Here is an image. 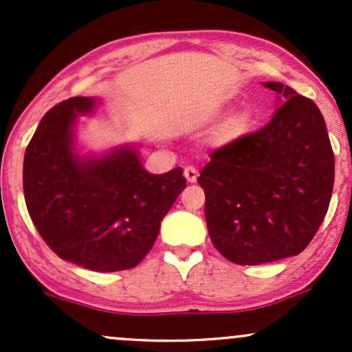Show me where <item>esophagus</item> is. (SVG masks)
Returning a JSON list of instances; mask_svg holds the SVG:
<instances>
[{"label": "esophagus", "mask_w": 352, "mask_h": 352, "mask_svg": "<svg viewBox=\"0 0 352 352\" xmlns=\"http://www.w3.org/2000/svg\"><path fill=\"white\" fill-rule=\"evenodd\" d=\"M184 175L185 179H187V182L193 184V182H197V177H199V170H197L195 167H192V165H188V167H185Z\"/></svg>", "instance_id": "esophagus-1"}]
</instances>
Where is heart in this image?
I'll use <instances>...</instances> for the list:
<instances>
[{
	"label": "heart",
	"mask_w": 352,
	"mask_h": 352,
	"mask_svg": "<svg viewBox=\"0 0 352 352\" xmlns=\"http://www.w3.org/2000/svg\"><path fill=\"white\" fill-rule=\"evenodd\" d=\"M253 125V116L248 111H240L235 112L225 120L223 124L218 127L217 131V144L218 145H230L236 140H240L241 137H245L252 131Z\"/></svg>",
	"instance_id": "heart-1"
}]
</instances>
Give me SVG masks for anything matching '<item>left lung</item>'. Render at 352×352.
<instances>
[{
  "instance_id": "left-lung-1",
  "label": "left lung",
  "mask_w": 352,
  "mask_h": 352,
  "mask_svg": "<svg viewBox=\"0 0 352 352\" xmlns=\"http://www.w3.org/2000/svg\"><path fill=\"white\" fill-rule=\"evenodd\" d=\"M265 87L278 94L272 120L213 151L197 179L210 240L236 265L300 254L324 220L334 185V153L316 104L281 82Z\"/></svg>"
}]
</instances>
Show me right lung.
<instances>
[{"label": "right lung", "instance_id": "1", "mask_svg": "<svg viewBox=\"0 0 352 352\" xmlns=\"http://www.w3.org/2000/svg\"><path fill=\"white\" fill-rule=\"evenodd\" d=\"M94 107V98H71L44 114L24 153V200L36 230L59 258L92 272H120L151 252L187 180L180 167L148 173L129 147L80 159L76 117Z\"/></svg>", "mask_w": 352, "mask_h": 352}]
</instances>
